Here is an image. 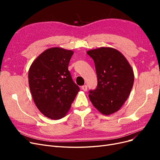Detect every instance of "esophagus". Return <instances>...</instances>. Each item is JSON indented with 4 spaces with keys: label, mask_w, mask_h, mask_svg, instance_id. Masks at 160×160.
<instances>
[{
    "label": "esophagus",
    "mask_w": 160,
    "mask_h": 160,
    "mask_svg": "<svg viewBox=\"0 0 160 160\" xmlns=\"http://www.w3.org/2000/svg\"><path fill=\"white\" fill-rule=\"evenodd\" d=\"M81 89L82 90H83L84 91H86L87 90H88V85H84L81 87Z\"/></svg>",
    "instance_id": "34e87169"
}]
</instances>
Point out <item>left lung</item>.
<instances>
[{
  "label": "left lung",
  "instance_id": "left-lung-1",
  "mask_svg": "<svg viewBox=\"0 0 160 160\" xmlns=\"http://www.w3.org/2000/svg\"><path fill=\"white\" fill-rule=\"evenodd\" d=\"M87 53L93 59L98 85L89 91L92 104L102 114L118 111L127 100L133 85L132 67L119 51L101 47Z\"/></svg>",
  "mask_w": 160,
  "mask_h": 160
}]
</instances>
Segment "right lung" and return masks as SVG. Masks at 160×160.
Returning <instances> with one entry per match:
<instances>
[{
	"mask_svg": "<svg viewBox=\"0 0 160 160\" xmlns=\"http://www.w3.org/2000/svg\"><path fill=\"white\" fill-rule=\"evenodd\" d=\"M73 51L50 48L33 61L28 83L37 108L48 118L59 119L68 112L79 88L72 81L69 63Z\"/></svg>",
	"mask_w": 160,
	"mask_h": 160,
	"instance_id": "1",
	"label": "right lung"
}]
</instances>
